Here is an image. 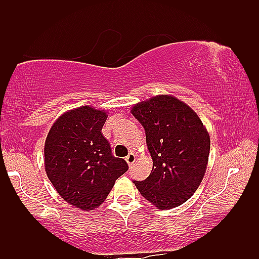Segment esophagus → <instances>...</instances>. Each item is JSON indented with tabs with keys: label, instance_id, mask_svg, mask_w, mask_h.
<instances>
[{
	"label": "esophagus",
	"instance_id": "34e87169",
	"mask_svg": "<svg viewBox=\"0 0 259 259\" xmlns=\"http://www.w3.org/2000/svg\"><path fill=\"white\" fill-rule=\"evenodd\" d=\"M125 161L127 162V164H129V165H133L134 162L136 161V155L134 153H129V155H127V156L125 157Z\"/></svg>",
	"mask_w": 259,
	"mask_h": 259
}]
</instances>
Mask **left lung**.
<instances>
[{"instance_id": "obj_1", "label": "left lung", "mask_w": 259, "mask_h": 259, "mask_svg": "<svg viewBox=\"0 0 259 259\" xmlns=\"http://www.w3.org/2000/svg\"><path fill=\"white\" fill-rule=\"evenodd\" d=\"M146 130L153 169L143 181L134 180L143 198L161 209L187 201L201 184L211 140L198 115L184 102L162 95L132 110Z\"/></svg>"}]
</instances>
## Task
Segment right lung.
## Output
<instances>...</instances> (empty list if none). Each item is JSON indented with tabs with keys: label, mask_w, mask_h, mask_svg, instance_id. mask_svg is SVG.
I'll list each match as a JSON object with an SVG mask.
<instances>
[{
	"label": "right lung",
	"mask_w": 259,
	"mask_h": 259,
	"mask_svg": "<svg viewBox=\"0 0 259 259\" xmlns=\"http://www.w3.org/2000/svg\"><path fill=\"white\" fill-rule=\"evenodd\" d=\"M104 110L80 106L55 120L45 142V169L65 201L91 211L108 198L115 181L127 170L115 157L102 129Z\"/></svg>",
	"instance_id": "1"
}]
</instances>
